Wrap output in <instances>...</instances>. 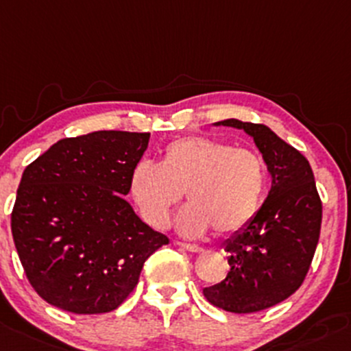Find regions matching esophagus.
<instances>
[{
	"label": "esophagus",
	"mask_w": 351,
	"mask_h": 351,
	"mask_svg": "<svg viewBox=\"0 0 351 351\" xmlns=\"http://www.w3.org/2000/svg\"><path fill=\"white\" fill-rule=\"evenodd\" d=\"M176 245L182 247V249L188 250V252H195V254H200L204 252V249H202L200 245H195V243H185V242H176Z\"/></svg>",
	"instance_id": "34e87169"
}]
</instances>
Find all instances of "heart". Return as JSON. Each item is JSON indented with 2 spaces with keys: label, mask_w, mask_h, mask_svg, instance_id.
Returning a JSON list of instances; mask_svg holds the SVG:
<instances>
[{
  "label": "heart",
  "mask_w": 351,
  "mask_h": 351,
  "mask_svg": "<svg viewBox=\"0 0 351 351\" xmlns=\"http://www.w3.org/2000/svg\"><path fill=\"white\" fill-rule=\"evenodd\" d=\"M265 186V165L250 147L206 136L171 141L160 163L139 165L131 175V195L143 219L156 228L168 225L169 213L185 193L190 205L176 219L185 235L213 228L234 234L250 222Z\"/></svg>",
  "instance_id": "heart-1"
}]
</instances>
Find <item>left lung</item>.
<instances>
[{"label":"left lung","instance_id":"left-lung-1","mask_svg":"<svg viewBox=\"0 0 351 351\" xmlns=\"http://www.w3.org/2000/svg\"><path fill=\"white\" fill-rule=\"evenodd\" d=\"M215 126L243 129L263 153L272 185L250 222L227 242V278L204 296L230 313H256L296 293L322 230V200L308 160L264 124L225 119Z\"/></svg>","mask_w":351,"mask_h":351}]
</instances>
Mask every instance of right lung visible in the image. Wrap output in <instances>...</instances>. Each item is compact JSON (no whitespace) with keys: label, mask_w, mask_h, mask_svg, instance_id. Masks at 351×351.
<instances>
[{"label":"right lung","mask_w":351,"mask_h":351,"mask_svg":"<svg viewBox=\"0 0 351 351\" xmlns=\"http://www.w3.org/2000/svg\"><path fill=\"white\" fill-rule=\"evenodd\" d=\"M149 132L65 138L25 168L11 234L42 300L75 315L123 304L146 259L168 243L124 200Z\"/></svg>","instance_id":"obj_1"}]
</instances>
